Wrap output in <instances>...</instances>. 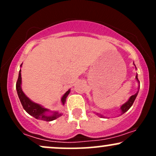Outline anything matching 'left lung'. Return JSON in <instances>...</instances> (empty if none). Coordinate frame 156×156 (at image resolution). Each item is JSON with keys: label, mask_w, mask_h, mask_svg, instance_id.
<instances>
[{"label": "left lung", "mask_w": 156, "mask_h": 156, "mask_svg": "<svg viewBox=\"0 0 156 156\" xmlns=\"http://www.w3.org/2000/svg\"><path fill=\"white\" fill-rule=\"evenodd\" d=\"M136 80H138V81H139V80H138L137 75H136ZM137 94H138V92L136 93V94H133V95H132V96L130 98V99L128 100V102H126V103H125V104H123L122 105L121 108H120L121 110H122V114H124V113L126 112L127 111H128V109H129V108H130V107L132 106V105H133L134 101H135L136 98Z\"/></svg>", "instance_id": "obj_1"}]
</instances>
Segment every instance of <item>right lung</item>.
<instances>
[{"label": "right lung", "instance_id": "1", "mask_svg": "<svg viewBox=\"0 0 156 156\" xmlns=\"http://www.w3.org/2000/svg\"><path fill=\"white\" fill-rule=\"evenodd\" d=\"M21 65H22V64H21ZM16 89H17V94H18L20 101L21 102V104H22L23 108L26 110V112L28 113V114L31 115L32 117L36 118V119H41V120L50 122L54 120V119L61 116V114H58L57 112L53 113V115H48V114H46V112L48 111V109L42 108L40 105L34 103V102H32L29 98H28V97L26 96V94L23 93L22 89H21V69L19 72L18 79H17V83H16ZM69 92H70V91H69V90L64 94V96L62 97V103L63 105L66 102V99H67V97L68 96V94H69Z\"/></svg>", "mask_w": 156, "mask_h": 156}]
</instances>
